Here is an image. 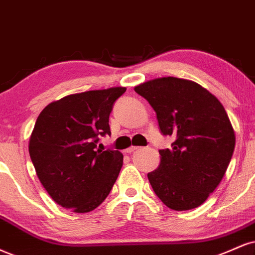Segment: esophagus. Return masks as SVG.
Segmentation results:
<instances>
[{
  "label": "esophagus",
  "instance_id": "esophagus-1",
  "mask_svg": "<svg viewBox=\"0 0 255 255\" xmlns=\"http://www.w3.org/2000/svg\"><path fill=\"white\" fill-rule=\"evenodd\" d=\"M137 148H139V147H136V146H130V147H128L127 149H125V152L128 153V154H130V153H133L134 151H136Z\"/></svg>",
  "mask_w": 255,
  "mask_h": 255
}]
</instances>
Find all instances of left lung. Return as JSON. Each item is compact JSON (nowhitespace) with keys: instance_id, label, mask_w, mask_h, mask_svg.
<instances>
[{"instance_id":"1","label":"left lung","mask_w":255,"mask_h":255,"mask_svg":"<svg viewBox=\"0 0 255 255\" xmlns=\"http://www.w3.org/2000/svg\"><path fill=\"white\" fill-rule=\"evenodd\" d=\"M157 113L171 148L160 149V164L147 174L153 191L170 209L203 204L217 188L231 162L235 133L217 98L196 82L155 78L134 88Z\"/></svg>"}]
</instances>
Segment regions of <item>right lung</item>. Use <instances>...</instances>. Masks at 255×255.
I'll list each match as a JSON object with an SVG mask.
<instances>
[{"label": "right lung", "instance_id": "add662e5", "mask_svg": "<svg viewBox=\"0 0 255 255\" xmlns=\"http://www.w3.org/2000/svg\"><path fill=\"white\" fill-rule=\"evenodd\" d=\"M124 87L73 94L46 106L29 137L28 151L36 176L57 204L75 213L100 205L118 179L121 152L97 149L110 134L113 104Z\"/></svg>", "mask_w": 255, "mask_h": 255}]
</instances>
